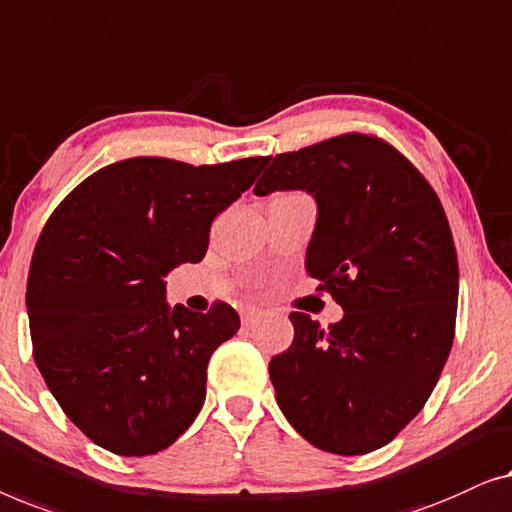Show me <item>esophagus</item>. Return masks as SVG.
<instances>
[{"mask_svg":"<svg viewBox=\"0 0 512 512\" xmlns=\"http://www.w3.org/2000/svg\"><path fill=\"white\" fill-rule=\"evenodd\" d=\"M264 315H266V313L262 311V308H246V311L241 313V322H243V325H246V327H250V325H255V322L262 320Z\"/></svg>","mask_w":512,"mask_h":512,"instance_id":"esophagus-1","label":"esophagus"}]
</instances>
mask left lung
Wrapping results in <instances>:
<instances>
[{
	"label": "left lung",
	"mask_w": 512,
	"mask_h": 512,
	"mask_svg": "<svg viewBox=\"0 0 512 512\" xmlns=\"http://www.w3.org/2000/svg\"><path fill=\"white\" fill-rule=\"evenodd\" d=\"M318 201L306 271L343 308L322 329L290 313L294 341L269 362L287 422L334 455L392 441L434 392L455 338L459 266L434 187L390 143L341 134L280 153L255 194Z\"/></svg>",
	"instance_id": "1"
}]
</instances>
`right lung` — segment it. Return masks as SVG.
<instances>
[{"mask_svg":"<svg viewBox=\"0 0 512 512\" xmlns=\"http://www.w3.org/2000/svg\"><path fill=\"white\" fill-rule=\"evenodd\" d=\"M266 162L132 157L85 178L48 218L27 278L34 362L92 443L155 455L199 415L208 359L241 320L225 301L169 308L164 276L204 259L213 218Z\"/></svg>","mask_w":512,"mask_h":512,"instance_id":"1","label":"right lung"}]
</instances>
